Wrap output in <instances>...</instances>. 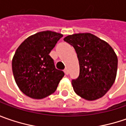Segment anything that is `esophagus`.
Here are the masks:
<instances>
[{"instance_id": "obj_1", "label": "esophagus", "mask_w": 126, "mask_h": 126, "mask_svg": "<svg viewBox=\"0 0 126 126\" xmlns=\"http://www.w3.org/2000/svg\"><path fill=\"white\" fill-rule=\"evenodd\" d=\"M64 72H65V75H68V73H69L68 69L66 68L64 70Z\"/></svg>"}]
</instances>
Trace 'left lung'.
<instances>
[{
	"mask_svg": "<svg viewBox=\"0 0 126 126\" xmlns=\"http://www.w3.org/2000/svg\"><path fill=\"white\" fill-rule=\"evenodd\" d=\"M63 40L73 47L79 61V76L72 79L75 92L90 101L102 97L116 77L118 58L113 49L90 33L69 35Z\"/></svg>",
	"mask_w": 126,
	"mask_h": 126,
	"instance_id": "left-lung-1",
	"label": "left lung"
}]
</instances>
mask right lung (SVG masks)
Masks as SVG:
<instances>
[{
	"mask_svg": "<svg viewBox=\"0 0 126 126\" xmlns=\"http://www.w3.org/2000/svg\"><path fill=\"white\" fill-rule=\"evenodd\" d=\"M62 36L51 31L38 32L26 39L16 50L12 61L13 73L25 95L39 99L56 90L65 74L56 68L49 53Z\"/></svg>",
	"mask_w": 126,
	"mask_h": 126,
	"instance_id": "right-lung-1",
	"label": "right lung"
}]
</instances>
